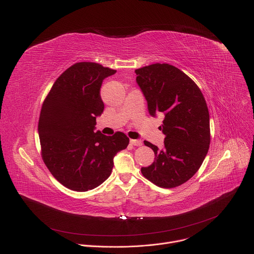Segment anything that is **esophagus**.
I'll use <instances>...</instances> for the list:
<instances>
[{"label":"esophagus","instance_id":"esophagus-1","mask_svg":"<svg viewBox=\"0 0 254 254\" xmlns=\"http://www.w3.org/2000/svg\"><path fill=\"white\" fill-rule=\"evenodd\" d=\"M129 142H130L131 144H133V146H135V147H140V146H142V141H141L140 139H130Z\"/></svg>","mask_w":254,"mask_h":254}]
</instances>
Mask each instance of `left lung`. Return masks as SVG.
<instances>
[{"mask_svg":"<svg viewBox=\"0 0 254 254\" xmlns=\"http://www.w3.org/2000/svg\"><path fill=\"white\" fill-rule=\"evenodd\" d=\"M136 83L152 117L164 115L159 128L164 148L144 140L155 162L140 169L144 178L161 188H175L191 179L201 167L210 144V119L206 100L197 84L183 71L167 63L135 69Z\"/></svg>","mask_w":254,"mask_h":254,"instance_id":"obj_1","label":"left lung"}]
</instances>
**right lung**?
<instances>
[{
	"mask_svg": "<svg viewBox=\"0 0 254 254\" xmlns=\"http://www.w3.org/2000/svg\"><path fill=\"white\" fill-rule=\"evenodd\" d=\"M117 70L93 62H78L56 79L46 96L38 132L42 159L53 177L66 188L86 192L111 176L114 158L129 138L96 132V117L104 108L100 87Z\"/></svg>",
	"mask_w": 254,
	"mask_h": 254,
	"instance_id": "obj_1",
	"label": "right lung"
}]
</instances>
